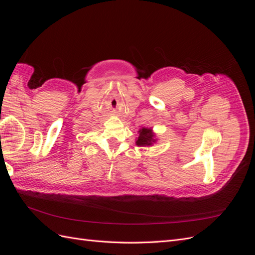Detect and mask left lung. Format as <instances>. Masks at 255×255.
<instances>
[{
	"label": "left lung",
	"instance_id": "obj_1",
	"mask_svg": "<svg viewBox=\"0 0 255 255\" xmlns=\"http://www.w3.org/2000/svg\"><path fill=\"white\" fill-rule=\"evenodd\" d=\"M154 141L153 139V133L150 128H141L139 130V137H138V139L136 141L137 145H151Z\"/></svg>",
	"mask_w": 255,
	"mask_h": 255
}]
</instances>
